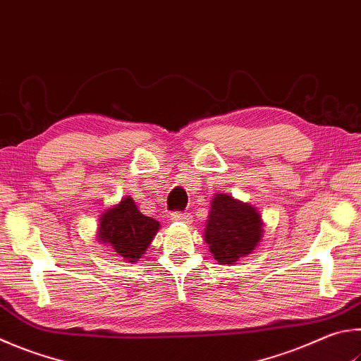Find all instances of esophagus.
I'll return each mask as SVG.
<instances>
[{"instance_id": "1", "label": "esophagus", "mask_w": 361, "mask_h": 361, "mask_svg": "<svg viewBox=\"0 0 361 361\" xmlns=\"http://www.w3.org/2000/svg\"><path fill=\"white\" fill-rule=\"evenodd\" d=\"M170 218H172L173 222H186V224H191L192 222V216L189 213H183V212H175V213H172Z\"/></svg>"}]
</instances>
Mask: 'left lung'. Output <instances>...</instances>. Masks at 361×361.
I'll return each instance as SVG.
<instances>
[{
	"label": "left lung",
	"mask_w": 361,
	"mask_h": 361,
	"mask_svg": "<svg viewBox=\"0 0 361 361\" xmlns=\"http://www.w3.org/2000/svg\"><path fill=\"white\" fill-rule=\"evenodd\" d=\"M264 226L260 212L251 203L219 192L212 199L203 240L218 264L233 265L260 245Z\"/></svg>",
	"instance_id": "obj_1"
}]
</instances>
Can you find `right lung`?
<instances>
[{
	"mask_svg": "<svg viewBox=\"0 0 361 361\" xmlns=\"http://www.w3.org/2000/svg\"><path fill=\"white\" fill-rule=\"evenodd\" d=\"M97 221V241L112 247L126 264H139L161 228L158 221L140 213L129 195L104 209Z\"/></svg>",
	"mask_w": 361,
	"mask_h": 361,
	"instance_id": "obj_1",
	"label": "right lung"
}]
</instances>
